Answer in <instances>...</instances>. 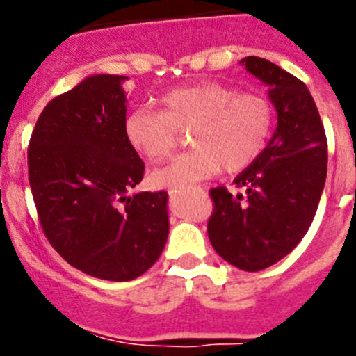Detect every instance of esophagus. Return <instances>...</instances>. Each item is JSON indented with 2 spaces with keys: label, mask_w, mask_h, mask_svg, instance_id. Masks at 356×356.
Wrapping results in <instances>:
<instances>
[{
  "label": "esophagus",
  "mask_w": 356,
  "mask_h": 356,
  "mask_svg": "<svg viewBox=\"0 0 356 356\" xmlns=\"http://www.w3.org/2000/svg\"><path fill=\"white\" fill-rule=\"evenodd\" d=\"M177 193H179V191H175V189H172V191H170V195H174V196H175V195H177Z\"/></svg>",
  "instance_id": "34e87169"
}]
</instances>
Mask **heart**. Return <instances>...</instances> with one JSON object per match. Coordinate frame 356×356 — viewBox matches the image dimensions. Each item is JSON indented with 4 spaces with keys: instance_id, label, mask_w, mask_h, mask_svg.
Returning <instances> with one entry per match:
<instances>
[{
    "instance_id": "obj_1",
    "label": "heart",
    "mask_w": 356,
    "mask_h": 356,
    "mask_svg": "<svg viewBox=\"0 0 356 356\" xmlns=\"http://www.w3.org/2000/svg\"><path fill=\"white\" fill-rule=\"evenodd\" d=\"M163 110L136 108L125 118L132 148L153 163L174 153L179 131H193V152L175 158L153 174L158 186L186 189L222 170L250 167L268 141L274 110L265 96L245 92L220 82L175 89L161 98Z\"/></svg>"
}]
</instances>
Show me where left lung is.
<instances>
[{"label": "left lung", "mask_w": 356, "mask_h": 356, "mask_svg": "<svg viewBox=\"0 0 356 356\" xmlns=\"http://www.w3.org/2000/svg\"><path fill=\"white\" fill-rule=\"evenodd\" d=\"M241 65L268 88L277 125L260 156L234 184L246 195L211 189L208 238L234 267L258 272L291 253L317 211L327 175V139L307 86L275 63L246 56Z\"/></svg>", "instance_id": "1"}]
</instances>
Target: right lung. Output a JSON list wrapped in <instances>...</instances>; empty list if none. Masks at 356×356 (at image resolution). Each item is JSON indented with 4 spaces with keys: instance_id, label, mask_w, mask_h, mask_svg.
Returning a JSON list of instances; mask_svg holds the SVG:
<instances>
[{
    "instance_id": "1",
    "label": "right lung",
    "mask_w": 356,
    "mask_h": 356,
    "mask_svg": "<svg viewBox=\"0 0 356 356\" xmlns=\"http://www.w3.org/2000/svg\"><path fill=\"white\" fill-rule=\"evenodd\" d=\"M124 75L96 74L46 105L29 143L42 231L72 267L105 281L145 274L168 238V195L134 193L145 163L125 136Z\"/></svg>"
}]
</instances>
